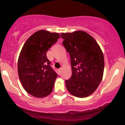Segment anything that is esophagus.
Listing matches in <instances>:
<instances>
[{"label":"esophagus","mask_w":125,"mask_h":125,"mask_svg":"<svg viewBox=\"0 0 125 125\" xmlns=\"http://www.w3.org/2000/svg\"><path fill=\"white\" fill-rule=\"evenodd\" d=\"M62 68H60L59 69V71H60V73L62 71Z\"/></svg>","instance_id":"esophagus-1"}]
</instances>
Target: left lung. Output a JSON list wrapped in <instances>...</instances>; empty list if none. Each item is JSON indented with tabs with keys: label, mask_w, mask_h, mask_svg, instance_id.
Returning <instances> with one entry per match:
<instances>
[{
	"label": "left lung",
	"mask_w": 125,
	"mask_h": 125,
	"mask_svg": "<svg viewBox=\"0 0 125 125\" xmlns=\"http://www.w3.org/2000/svg\"><path fill=\"white\" fill-rule=\"evenodd\" d=\"M63 45L71 58L72 76L65 81L67 90L75 97L93 94L101 82L104 57L100 46L91 35L83 31L62 33Z\"/></svg>",
	"instance_id": "8db88e82"
}]
</instances>
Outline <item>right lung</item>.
Wrapping results in <instances>:
<instances>
[{"label":"right lung","mask_w":125,"mask_h":125,"mask_svg":"<svg viewBox=\"0 0 125 125\" xmlns=\"http://www.w3.org/2000/svg\"><path fill=\"white\" fill-rule=\"evenodd\" d=\"M60 35L39 30L24 43L18 59V74L24 89L31 95L42 98L53 90L57 74L51 66L46 52L57 42Z\"/></svg>","instance_id":"add662e5"}]
</instances>
